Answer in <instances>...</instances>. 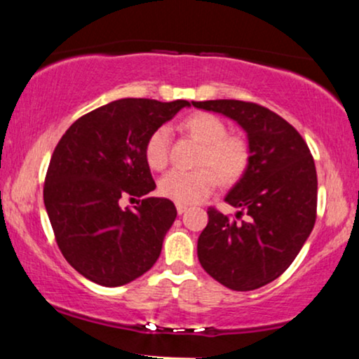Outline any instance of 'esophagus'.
<instances>
[{
	"label": "esophagus",
	"mask_w": 359,
	"mask_h": 359,
	"mask_svg": "<svg viewBox=\"0 0 359 359\" xmlns=\"http://www.w3.org/2000/svg\"><path fill=\"white\" fill-rule=\"evenodd\" d=\"M185 211H187V205H184V204H177V212H179V214H184Z\"/></svg>",
	"instance_id": "obj_1"
}]
</instances>
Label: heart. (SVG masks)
Here are the masks:
<instances>
[{"label": "heart", "mask_w": 359, "mask_h": 359, "mask_svg": "<svg viewBox=\"0 0 359 359\" xmlns=\"http://www.w3.org/2000/svg\"><path fill=\"white\" fill-rule=\"evenodd\" d=\"M179 130L203 143L197 163L205 167L168 172L158 182V191L163 197L177 204L199 203L216 187V175L222 184H229L243 174L248 162V147L243 138L226 135L228 128L222 119L209 113H196L182 119ZM168 147L170 133L167 128H158L150 135L145 145V158L150 168L163 170L167 167Z\"/></svg>", "instance_id": "b5f03b06"}]
</instances>
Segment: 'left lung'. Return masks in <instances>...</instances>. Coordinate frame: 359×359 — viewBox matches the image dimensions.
<instances>
[{
	"label": "left lung",
	"mask_w": 359,
	"mask_h": 359,
	"mask_svg": "<svg viewBox=\"0 0 359 359\" xmlns=\"http://www.w3.org/2000/svg\"><path fill=\"white\" fill-rule=\"evenodd\" d=\"M192 106L236 121L248 142L246 168L224 197L238 209L236 217L209 209L197 257L224 287L255 290L290 266L314 228V158L299 131L263 106L236 100L192 101Z\"/></svg>",
	"instance_id": "8db88e82"
}]
</instances>
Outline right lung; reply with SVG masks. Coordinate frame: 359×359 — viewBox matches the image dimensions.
<instances>
[{
  "mask_svg": "<svg viewBox=\"0 0 359 359\" xmlns=\"http://www.w3.org/2000/svg\"><path fill=\"white\" fill-rule=\"evenodd\" d=\"M191 102L126 97L72 123L53 150L43 203L64 258L82 277L119 287L154 266L177 217L172 201L147 197L135 211L119 205L155 189L147 140Z\"/></svg>",
  "mask_w": 359,
  "mask_h": 359,
  "instance_id": "1",
  "label": "right lung"
}]
</instances>
